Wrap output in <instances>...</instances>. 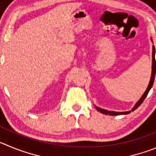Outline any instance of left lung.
I'll return each mask as SVG.
<instances>
[{
  "instance_id": "left-lung-1",
  "label": "left lung",
  "mask_w": 156,
  "mask_h": 156,
  "mask_svg": "<svg viewBox=\"0 0 156 156\" xmlns=\"http://www.w3.org/2000/svg\"><path fill=\"white\" fill-rule=\"evenodd\" d=\"M151 41L152 40L151 39ZM155 46H152V74H151V78H150V81H149V83H148V87H147L146 90L144 92V94H142V96L140 98V99L136 102V104L135 105L133 108H132V110L130 111H128V112H113V111H108L106 109H103L99 107H97V106L94 105V107L96 108V109L98 110V112H100L101 113L105 115H127L129 114L131 112H133L135 111V109H137L139 106L141 105L143 101L145 100V98H146L147 94L149 92L150 89L152 88V85H153V83H154V80H155V70H156V63H155Z\"/></svg>"
}]
</instances>
